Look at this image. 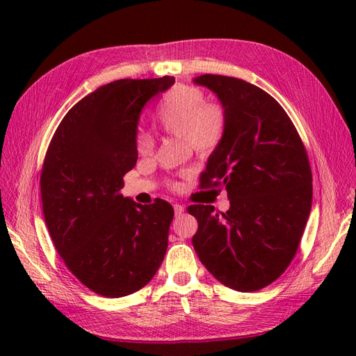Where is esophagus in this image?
I'll return each mask as SVG.
<instances>
[{
	"label": "esophagus",
	"mask_w": 356,
	"mask_h": 356,
	"mask_svg": "<svg viewBox=\"0 0 356 356\" xmlns=\"http://www.w3.org/2000/svg\"><path fill=\"white\" fill-rule=\"evenodd\" d=\"M174 211H175V217H179V215H182V212H184V207H182V204H179V203H175Z\"/></svg>",
	"instance_id": "34e87169"
}]
</instances>
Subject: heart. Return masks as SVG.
Here are the masks:
<instances>
[{
    "instance_id": "heart-1",
    "label": "heart",
    "mask_w": 356,
    "mask_h": 356,
    "mask_svg": "<svg viewBox=\"0 0 356 356\" xmlns=\"http://www.w3.org/2000/svg\"><path fill=\"white\" fill-rule=\"evenodd\" d=\"M161 132L182 136L199 156H209L227 132V111L218 102H208L207 95L195 86L179 84L165 93L154 114ZM139 156L153 153V136L139 131L135 138Z\"/></svg>"
}]
</instances>
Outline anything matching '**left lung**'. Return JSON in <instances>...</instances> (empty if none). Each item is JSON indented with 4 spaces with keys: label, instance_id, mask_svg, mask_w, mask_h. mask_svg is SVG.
<instances>
[{
    "label": "left lung",
    "instance_id": "left-lung-1",
    "mask_svg": "<svg viewBox=\"0 0 356 356\" xmlns=\"http://www.w3.org/2000/svg\"><path fill=\"white\" fill-rule=\"evenodd\" d=\"M195 83L217 93L227 111V132L200 187L225 188L230 208H187L199 222L193 246L215 279L251 293L275 282L298 250L312 208L309 157L285 110L263 89L213 74Z\"/></svg>",
    "mask_w": 356,
    "mask_h": 356
}]
</instances>
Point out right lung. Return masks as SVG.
<instances>
[{"label": "right lung", "mask_w": 356, "mask_h": 356, "mask_svg": "<svg viewBox=\"0 0 356 356\" xmlns=\"http://www.w3.org/2000/svg\"><path fill=\"white\" fill-rule=\"evenodd\" d=\"M174 77L108 83L62 118L41 169L42 213L70 272L93 293L118 298L152 281L163 261L174 208L123 197V177L138 160L144 105Z\"/></svg>", "instance_id": "right-lung-1"}]
</instances>
